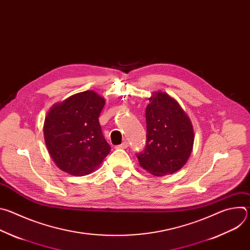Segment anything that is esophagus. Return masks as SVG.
<instances>
[{"instance_id": "esophagus-1", "label": "esophagus", "mask_w": 250, "mask_h": 250, "mask_svg": "<svg viewBox=\"0 0 250 250\" xmlns=\"http://www.w3.org/2000/svg\"><path fill=\"white\" fill-rule=\"evenodd\" d=\"M127 147H128V142L127 141H124L122 145L116 146V148H118V149H125V148H127Z\"/></svg>"}]
</instances>
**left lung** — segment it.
Here are the masks:
<instances>
[{
	"mask_svg": "<svg viewBox=\"0 0 250 250\" xmlns=\"http://www.w3.org/2000/svg\"><path fill=\"white\" fill-rule=\"evenodd\" d=\"M146 145L136 153L139 165L154 176L173 174L190 157L194 130L190 119L173 98L153 93L146 112Z\"/></svg>",
	"mask_w": 250,
	"mask_h": 250,
	"instance_id": "left-lung-1",
	"label": "left lung"
}]
</instances>
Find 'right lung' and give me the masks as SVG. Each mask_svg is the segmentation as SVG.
<instances>
[{
    "mask_svg": "<svg viewBox=\"0 0 250 250\" xmlns=\"http://www.w3.org/2000/svg\"><path fill=\"white\" fill-rule=\"evenodd\" d=\"M104 99L93 91L71 96L52 106L44 121L48 152L62 171L84 176L111 151L99 123Z\"/></svg>",
    "mask_w": 250,
    "mask_h": 250,
    "instance_id": "add662e5",
    "label": "right lung"
}]
</instances>
